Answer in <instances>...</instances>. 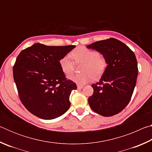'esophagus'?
Returning a JSON list of instances; mask_svg holds the SVG:
<instances>
[{
	"instance_id": "obj_1",
	"label": "esophagus",
	"mask_w": 152,
	"mask_h": 152,
	"mask_svg": "<svg viewBox=\"0 0 152 152\" xmlns=\"http://www.w3.org/2000/svg\"><path fill=\"white\" fill-rule=\"evenodd\" d=\"M82 88H83V86H81V85H78V86H77V88H78V90H81Z\"/></svg>"
}]
</instances>
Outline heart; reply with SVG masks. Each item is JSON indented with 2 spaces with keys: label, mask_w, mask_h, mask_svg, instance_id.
<instances>
[{
  "label": "heart",
  "mask_w": 152,
  "mask_h": 152,
  "mask_svg": "<svg viewBox=\"0 0 152 152\" xmlns=\"http://www.w3.org/2000/svg\"><path fill=\"white\" fill-rule=\"evenodd\" d=\"M71 57L76 64L83 63L80 68L83 72L70 76L72 81L80 85L92 80L94 78H99L107 68L106 60L100 56L98 51L84 46H80L74 50L71 53ZM72 58L70 55L67 54L59 61L61 70L66 75H70L74 70V63Z\"/></svg>",
  "instance_id": "obj_1"
}]
</instances>
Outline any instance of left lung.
<instances>
[{"mask_svg": "<svg viewBox=\"0 0 152 152\" xmlns=\"http://www.w3.org/2000/svg\"><path fill=\"white\" fill-rule=\"evenodd\" d=\"M103 55L107 66L99 82L92 85L88 98L91 109L104 117L117 115L129 102L138 74L135 53L115 38L99 41L87 46Z\"/></svg>", "mask_w": 152, "mask_h": 152, "instance_id": "obj_1", "label": "left lung"}]
</instances>
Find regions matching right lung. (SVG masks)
Masks as SVG:
<instances>
[{"label":"right lung","instance_id":"1","mask_svg":"<svg viewBox=\"0 0 152 152\" xmlns=\"http://www.w3.org/2000/svg\"><path fill=\"white\" fill-rule=\"evenodd\" d=\"M74 48L35 43L17 56L14 80L20 101L33 115L49 120L68 110L71 91L77 86L67 80L59 61Z\"/></svg>","mask_w":152,"mask_h":152}]
</instances>
